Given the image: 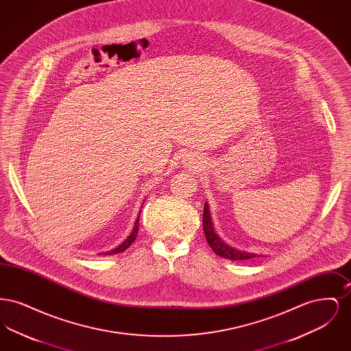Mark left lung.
<instances>
[{
	"instance_id": "obj_1",
	"label": "left lung",
	"mask_w": 351,
	"mask_h": 351,
	"mask_svg": "<svg viewBox=\"0 0 351 351\" xmlns=\"http://www.w3.org/2000/svg\"><path fill=\"white\" fill-rule=\"evenodd\" d=\"M202 228H204V233H205V238L209 243V246L212 247V250L217 254L218 256L225 258V259H230V261H243V259H251L255 258V254L251 252H246V251H239L237 249H233L230 245L225 243L217 234L213 228V222H212V217L209 213V206L208 204H205L204 206V215H202Z\"/></svg>"
}]
</instances>
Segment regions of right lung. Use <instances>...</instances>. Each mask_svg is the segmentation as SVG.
Here are the masks:
<instances>
[{"label":"right lung","instance_id":"right-lung-1","mask_svg":"<svg viewBox=\"0 0 351 351\" xmlns=\"http://www.w3.org/2000/svg\"><path fill=\"white\" fill-rule=\"evenodd\" d=\"M138 225H139V216L136 217V221H135V225H134L133 230H132V233L130 235L119 245L117 246L116 249H113V250L106 251L105 254L106 255H113V254H118V252H122V251L126 250L132 243L134 242V239H135V237H136V234H138Z\"/></svg>","mask_w":351,"mask_h":351}]
</instances>
